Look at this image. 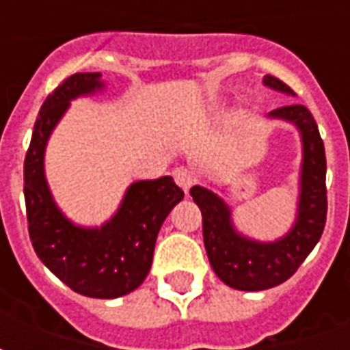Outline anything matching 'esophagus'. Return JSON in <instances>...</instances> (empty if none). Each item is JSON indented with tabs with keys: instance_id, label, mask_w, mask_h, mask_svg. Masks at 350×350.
Returning <instances> with one entry per match:
<instances>
[{
	"instance_id": "1",
	"label": "esophagus",
	"mask_w": 350,
	"mask_h": 350,
	"mask_svg": "<svg viewBox=\"0 0 350 350\" xmlns=\"http://www.w3.org/2000/svg\"><path fill=\"white\" fill-rule=\"evenodd\" d=\"M174 180L176 183L182 187L185 193L191 189V185H193V182H195V178H193V174H191L187 168H176L174 170Z\"/></svg>"
}]
</instances>
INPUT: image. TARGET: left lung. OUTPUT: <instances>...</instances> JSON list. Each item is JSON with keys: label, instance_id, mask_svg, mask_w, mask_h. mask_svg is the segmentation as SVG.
Wrapping results in <instances>:
<instances>
[{"label": "left lung", "instance_id": "8db88e82", "mask_svg": "<svg viewBox=\"0 0 350 350\" xmlns=\"http://www.w3.org/2000/svg\"><path fill=\"white\" fill-rule=\"evenodd\" d=\"M264 86L294 95L291 88L266 75ZM268 118L294 125L301 138L300 193L296 219L285 236L273 242H258L238 232L232 210L204 185H193L191 197L202 212V236L208 260L225 285L238 291H266L281 285L306 260L321 240L326 223V157L323 138L313 116L304 105L271 110Z\"/></svg>", "mask_w": 350, "mask_h": 350}]
</instances>
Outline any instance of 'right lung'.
<instances>
[{"instance_id": "add662e5", "label": "right lung", "mask_w": 350, "mask_h": 350, "mask_svg": "<svg viewBox=\"0 0 350 350\" xmlns=\"http://www.w3.org/2000/svg\"><path fill=\"white\" fill-rule=\"evenodd\" d=\"M100 72H77L42 103L24 161L27 230L41 262L75 293L120 298L133 293L152 268L163 221L183 198L170 176L131 183L122 204L100 227H80L57 208L44 176L46 144L71 100L103 92Z\"/></svg>"}]
</instances>
